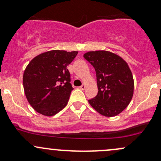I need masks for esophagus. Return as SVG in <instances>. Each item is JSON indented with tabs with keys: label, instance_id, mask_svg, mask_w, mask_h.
Returning <instances> with one entry per match:
<instances>
[{
	"label": "esophagus",
	"instance_id": "1",
	"mask_svg": "<svg viewBox=\"0 0 161 161\" xmlns=\"http://www.w3.org/2000/svg\"><path fill=\"white\" fill-rule=\"evenodd\" d=\"M79 89H80V90H84L86 89V85L85 84H82V86H81L80 87H79Z\"/></svg>",
	"mask_w": 161,
	"mask_h": 161
}]
</instances>
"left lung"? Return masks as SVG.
Wrapping results in <instances>:
<instances>
[{"instance_id": "obj_1", "label": "left lung", "mask_w": 161, "mask_h": 161, "mask_svg": "<svg viewBox=\"0 0 161 161\" xmlns=\"http://www.w3.org/2000/svg\"><path fill=\"white\" fill-rule=\"evenodd\" d=\"M95 69L98 93L89 103L105 117L119 114L130 103L134 80L129 65L118 55L107 51H89L83 55Z\"/></svg>"}]
</instances>
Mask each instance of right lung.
<instances>
[{
	"instance_id": "add662e5",
	"label": "right lung",
	"mask_w": 161,
	"mask_h": 161,
	"mask_svg": "<svg viewBox=\"0 0 161 161\" xmlns=\"http://www.w3.org/2000/svg\"><path fill=\"white\" fill-rule=\"evenodd\" d=\"M77 54L78 51L50 50L29 63L23 74V87L36 111L53 116L67 105L73 90L67 66Z\"/></svg>"
}]
</instances>
